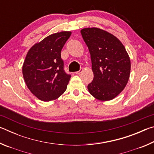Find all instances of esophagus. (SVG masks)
<instances>
[{"label":"esophagus","instance_id":"esophagus-1","mask_svg":"<svg viewBox=\"0 0 154 154\" xmlns=\"http://www.w3.org/2000/svg\"><path fill=\"white\" fill-rule=\"evenodd\" d=\"M82 71H83V69H81L79 71H77V72H75V73H76L77 75H80L81 73H82Z\"/></svg>","mask_w":154,"mask_h":154}]
</instances>
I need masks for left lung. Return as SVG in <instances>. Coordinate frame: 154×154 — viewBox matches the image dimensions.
<instances>
[{
    "label": "left lung",
    "mask_w": 154,
    "mask_h": 154,
    "mask_svg": "<svg viewBox=\"0 0 154 154\" xmlns=\"http://www.w3.org/2000/svg\"><path fill=\"white\" fill-rule=\"evenodd\" d=\"M81 33L89 49L94 72L88 91L98 100H112L124 89L128 81V54L121 41L106 31L86 28Z\"/></svg>",
    "instance_id": "8db88e82"
}]
</instances>
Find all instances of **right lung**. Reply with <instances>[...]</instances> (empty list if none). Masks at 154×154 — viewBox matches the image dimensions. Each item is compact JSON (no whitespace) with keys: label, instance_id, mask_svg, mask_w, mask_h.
I'll use <instances>...</instances> for the list:
<instances>
[{"label":"right lung","instance_id":"add662e5","mask_svg":"<svg viewBox=\"0 0 154 154\" xmlns=\"http://www.w3.org/2000/svg\"><path fill=\"white\" fill-rule=\"evenodd\" d=\"M71 32L63 31L47 36L28 51L23 64L27 87L43 101L58 98L66 90L71 75L64 69L61 50Z\"/></svg>","mask_w":154,"mask_h":154}]
</instances>
